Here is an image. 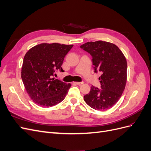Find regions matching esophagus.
Returning <instances> with one entry per match:
<instances>
[{"label": "esophagus", "instance_id": "34e87169", "mask_svg": "<svg viewBox=\"0 0 151 151\" xmlns=\"http://www.w3.org/2000/svg\"><path fill=\"white\" fill-rule=\"evenodd\" d=\"M74 83L75 84H77V85H81V84H84L83 82H74Z\"/></svg>", "mask_w": 151, "mask_h": 151}]
</instances>
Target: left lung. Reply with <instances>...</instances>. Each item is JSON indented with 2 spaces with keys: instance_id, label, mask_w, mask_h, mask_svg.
Segmentation results:
<instances>
[{
  "instance_id": "obj_1",
  "label": "left lung",
  "mask_w": 151,
  "mask_h": 151,
  "mask_svg": "<svg viewBox=\"0 0 151 151\" xmlns=\"http://www.w3.org/2000/svg\"><path fill=\"white\" fill-rule=\"evenodd\" d=\"M81 48L92 56L94 72L102 73L99 77L101 89L92 86L89 94L84 96V101L96 110L110 109L125 88L127 63L124 55L115 44L103 41L87 42Z\"/></svg>"
}]
</instances>
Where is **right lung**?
<instances>
[{
	"label": "right lung",
	"mask_w": 151,
	"mask_h": 151,
	"mask_svg": "<svg viewBox=\"0 0 151 151\" xmlns=\"http://www.w3.org/2000/svg\"><path fill=\"white\" fill-rule=\"evenodd\" d=\"M73 45L41 43L29 49L23 59L21 78L33 101L42 107H52L62 102L71 84L53 78L61 67Z\"/></svg>",
	"instance_id": "1"
}]
</instances>
